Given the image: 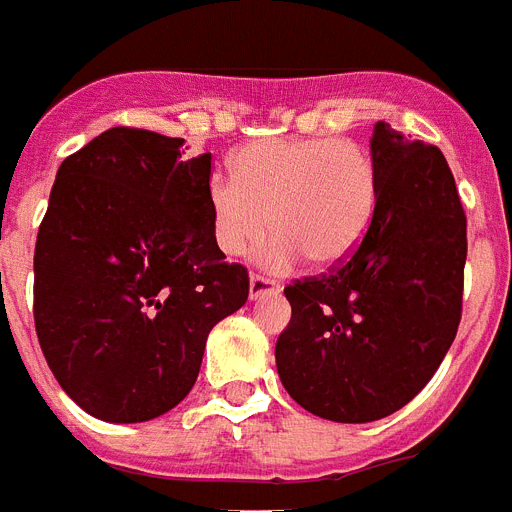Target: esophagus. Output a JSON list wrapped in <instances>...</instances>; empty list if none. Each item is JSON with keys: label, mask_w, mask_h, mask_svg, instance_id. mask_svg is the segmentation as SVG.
<instances>
[{"label": "esophagus", "mask_w": 512, "mask_h": 512, "mask_svg": "<svg viewBox=\"0 0 512 512\" xmlns=\"http://www.w3.org/2000/svg\"><path fill=\"white\" fill-rule=\"evenodd\" d=\"M251 298H264V295L280 293V282L266 277V274H251Z\"/></svg>", "instance_id": "obj_1"}]
</instances>
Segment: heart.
Segmentation results:
<instances>
[{"label": "heart", "mask_w": 512, "mask_h": 512, "mask_svg": "<svg viewBox=\"0 0 512 512\" xmlns=\"http://www.w3.org/2000/svg\"><path fill=\"white\" fill-rule=\"evenodd\" d=\"M235 175H211L214 243L227 256L251 251L269 219L277 230L264 259L285 266L298 256L337 264L358 246L377 206L379 172L353 138H264L232 156Z\"/></svg>", "instance_id": "b5f03b06"}]
</instances>
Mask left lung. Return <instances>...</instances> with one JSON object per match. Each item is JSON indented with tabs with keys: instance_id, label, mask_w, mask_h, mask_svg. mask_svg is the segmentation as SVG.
Listing matches in <instances>:
<instances>
[{
	"instance_id": "obj_1",
	"label": "left lung",
	"mask_w": 512,
	"mask_h": 512,
	"mask_svg": "<svg viewBox=\"0 0 512 512\" xmlns=\"http://www.w3.org/2000/svg\"><path fill=\"white\" fill-rule=\"evenodd\" d=\"M379 190L358 246L285 287L293 308L277 371L295 403L366 424L411 403L450 350L463 314L466 211L437 146L387 122L371 138Z\"/></svg>"
}]
</instances>
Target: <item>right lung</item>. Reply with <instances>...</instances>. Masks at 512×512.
<instances>
[{
  "label": "right lung",
  "mask_w": 512,
  "mask_h": 512,
  "mask_svg": "<svg viewBox=\"0 0 512 512\" xmlns=\"http://www.w3.org/2000/svg\"><path fill=\"white\" fill-rule=\"evenodd\" d=\"M112 128L59 164L33 253V322L59 387L91 416L138 424L196 384L211 327L248 298L214 243L211 154Z\"/></svg>",
  "instance_id": "add662e5"
}]
</instances>
